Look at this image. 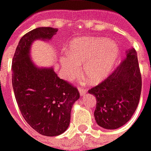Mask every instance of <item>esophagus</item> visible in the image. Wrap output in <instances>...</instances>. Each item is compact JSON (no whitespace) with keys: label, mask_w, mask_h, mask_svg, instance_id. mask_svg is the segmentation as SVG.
Segmentation results:
<instances>
[{"label":"esophagus","mask_w":151,"mask_h":151,"mask_svg":"<svg viewBox=\"0 0 151 151\" xmlns=\"http://www.w3.org/2000/svg\"><path fill=\"white\" fill-rule=\"evenodd\" d=\"M78 90H79V91H80V94H81V96H85L86 94V89H85L84 87H81V86H79L78 87Z\"/></svg>","instance_id":"1"}]
</instances>
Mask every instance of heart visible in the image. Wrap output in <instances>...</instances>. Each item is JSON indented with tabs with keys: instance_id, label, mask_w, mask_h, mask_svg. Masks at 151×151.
Instances as JSON below:
<instances>
[{
	"instance_id": "1",
	"label": "heart",
	"mask_w": 151,
	"mask_h": 151,
	"mask_svg": "<svg viewBox=\"0 0 151 151\" xmlns=\"http://www.w3.org/2000/svg\"><path fill=\"white\" fill-rule=\"evenodd\" d=\"M120 55L115 41L102 37H82L72 40L68 45L67 55L60 58L61 70L65 79L76 77L80 64L86 81L97 83L112 71Z\"/></svg>"
}]
</instances>
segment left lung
Listing matches in <instances>:
<instances>
[{"mask_svg":"<svg viewBox=\"0 0 151 151\" xmlns=\"http://www.w3.org/2000/svg\"><path fill=\"white\" fill-rule=\"evenodd\" d=\"M141 86L138 58L131 49L113 73L88 91L96 98L94 116L97 124L114 130L127 123L138 106Z\"/></svg>","mask_w":151,"mask_h":151,"instance_id":"8db88e82","label":"left lung"}]
</instances>
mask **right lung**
<instances>
[{"label":"right lung","mask_w":151,"mask_h":151,"mask_svg":"<svg viewBox=\"0 0 151 151\" xmlns=\"http://www.w3.org/2000/svg\"><path fill=\"white\" fill-rule=\"evenodd\" d=\"M56 32L52 27L29 31L21 37L12 60V86L21 115L35 131L45 136L66 130L72 105L80 98L77 88L58 77L53 68H38L30 59L31 43L50 40Z\"/></svg>","instance_id":"obj_1"}]
</instances>
